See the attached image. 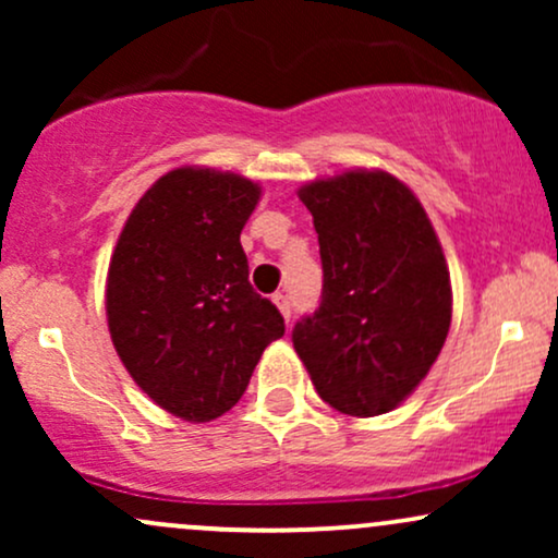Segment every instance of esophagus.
<instances>
[{
  "label": "esophagus",
  "instance_id": "obj_1",
  "mask_svg": "<svg viewBox=\"0 0 558 558\" xmlns=\"http://www.w3.org/2000/svg\"><path fill=\"white\" fill-rule=\"evenodd\" d=\"M272 301H275V306L280 310V315H283L286 319H291V301H288L286 293H275Z\"/></svg>",
  "mask_w": 558,
  "mask_h": 558
}]
</instances>
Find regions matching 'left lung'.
Masks as SVG:
<instances>
[{"label": "left lung", "mask_w": 558, "mask_h": 558, "mask_svg": "<svg viewBox=\"0 0 558 558\" xmlns=\"http://www.w3.org/2000/svg\"><path fill=\"white\" fill-rule=\"evenodd\" d=\"M315 217L323 296L293 328L319 399L351 417L396 409L430 373L451 325L444 248L420 198L383 170L299 189Z\"/></svg>", "instance_id": "obj_1"}]
</instances>
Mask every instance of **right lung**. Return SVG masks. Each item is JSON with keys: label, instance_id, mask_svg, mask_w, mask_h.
Instances as JSON below:
<instances>
[{"label": "right lung", "instance_id": "1", "mask_svg": "<svg viewBox=\"0 0 558 558\" xmlns=\"http://www.w3.org/2000/svg\"><path fill=\"white\" fill-rule=\"evenodd\" d=\"M259 185L209 168L170 170L128 217L107 323L120 362L157 407L209 422L235 407L283 315L248 283L241 230Z\"/></svg>", "mask_w": 558, "mask_h": 558}]
</instances>
